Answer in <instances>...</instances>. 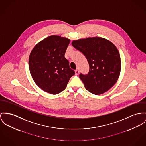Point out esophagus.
Instances as JSON below:
<instances>
[{"label": "esophagus", "instance_id": "obj_1", "mask_svg": "<svg viewBox=\"0 0 146 146\" xmlns=\"http://www.w3.org/2000/svg\"><path fill=\"white\" fill-rule=\"evenodd\" d=\"M75 73H76V75H78L79 73V70L78 69H77L76 70H75Z\"/></svg>", "mask_w": 146, "mask_h": 146}]
</instances>
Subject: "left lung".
<instances>
[{
    "label": "left lung",
    "instance_id": "obj_1",
    "mask_svg": "<svg viewBox=\"0 0 146 146\" xmlns=\"http://www.w3.org/2000/svg\"><path fill=\"white\" fill-rule=\"evenodd\" d=\"M72 44L85 56L89 63L88 73L79 74L86 90L99 95L112 88L118 80L121 67L116 46L99 37L74 40Z\"/></svg>",
    "mask_w": 146,
    "mask_h": 146
}]
</instances>
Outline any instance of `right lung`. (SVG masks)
<instances>
[{
    "mask_svg": "<svg viewBox=\"0 0 146 146\" xmlns=\"http://www.w3.org/2000/svg\"><path fill=\"white\" fill-rule=\"evenodd\" d=\"M70 40L51 35L34 47L29 58V68L36 85L52 94L66 88L69 79L75 74L65 56Z\"/></svg>",
    "mask_w": 146,
    "mask_h": 146,
    "instance_id": "add662e5",
    "label": "right lung"
}]
</instances>
